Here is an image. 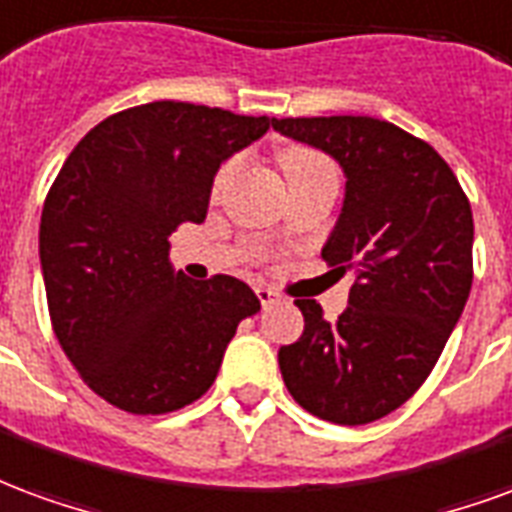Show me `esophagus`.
Returning a JSON list of instances; mask_svg holds the SVG:
<instances>
[{"mask_svg":"<svg viewBox=\"0 0 512 512\" xmlns=\"http://www.w3.org/2000/svg\"><path fill=\"white\" fill-rule=\"evenodd\" d=\"M256 297H259L261 305H270V302H275V297H278V294L272 292L270 286H264V283H259V286H256Z\"/></svg>","mask_w":512,"mask_h":512,"instance_id":"1","label":"esophagus"}]
</instances>
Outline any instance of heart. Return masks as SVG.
I'll return each instance as SVG.
<instances>
[{
    "label": "heart",
    "mask_w": 512,
    "mask_h": 512,
    "mask_svg": "<svg viewBox=\"0 0 512 512\" xmlns=\"http://www.w3.org/2000/svg\"><path fill=\"white\" fill-rule=\"evenodd\" d=\"M322 155L319 152H313V149H305V147H286L281 152V163H283V171H286V177H292V174H297V171H305L311 169V166H316V163H322ZM231 169L234 166H223V169L218 171V177H215V193H220L223 190V185L229 182L231 177Z\"/></svg>",
    "instance_id": "heart-1"
}]
</instances>
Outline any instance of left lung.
<instances>
[{"label":"left lung","instance_id":"left-lung-1","mask_svg":"<svg viewBox=\"0 0 512 512\" xmlns=\"http://www.w3.org/2000/svg\"><path fill=\"white\" fill-rule=\"evenodd\" d=\"M327 152L346 193L322 256L354 270L338 322L316 300L300 341L281 346L283 382L327 423L365 425L406 404L434 371L472 289V207L442 155L374 117L272 119Z\"/></svg>","mask_w":512,"mask_h":512}]
</instances>
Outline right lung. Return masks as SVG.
I'll return each instance as SVG.
<instances>
[{
    "mask_svg": "<svg viewBox=\"0 0 512 512\" xmlns=\"http://www.w3.org/2000/svg\"><path fill=\"white\" fill-rule=\"evenodd\" d=\"M267 130V117L158 100L103 119L67 155L40 218L48 313L67 360L111 406L193 404L261 308L231 275L174 272L169 237L207 218L220 163Z\"/></svg>",
    "mask_w": 512,
    "mask_h": 512,
    "instance_id": "obj_1",
    "label": "right lung"
}]
</instances>
